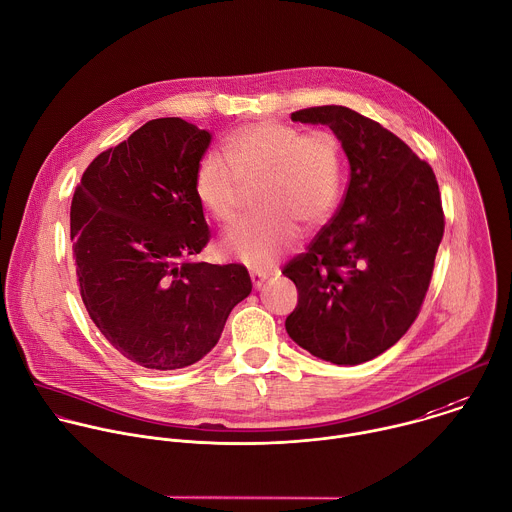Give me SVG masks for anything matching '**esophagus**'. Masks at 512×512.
I'll return each instance as SVG.
<instances>
[{"instance_id": "1", "label": "esophagus", "mask_w": 512, "mask_h": 512, "mask_svg": "<svg viewBox=\"0 0 512 512\" xmlns=\"http://www.w3.org/2000/svg\"><path fill=\"white\" fill-rule=\"evenodd\" d=\"M269 275L267 273H261V271H251V281H253V287L255 289H261L265 283H267Z\"/></svg>"}]
</instances>
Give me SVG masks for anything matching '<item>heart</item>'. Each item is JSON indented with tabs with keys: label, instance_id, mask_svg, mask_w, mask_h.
Segmentation results:
<instances>
[{
	"label": "heart",
	"instance_id": "obj_1",
	"mask_svg": "<svg viewBox=\"0 0 512 512\" xmlns=\"http://www.w3.org/2000/svg\"><path fill=\"white\" fill-rule=\"evenodd\" d=\"M225 158L207 152L193 179L201 207L219 223L237 217L239 183H251L253 217L223 239L227 255L251 267H269L297 239V225L315 229L337 207L344 179V156L329 132L303 134L299 128L257 120L223 140Z\"/></svg>",
	"mask_w": 512,
	"mask_h": 512
}]
</instances>
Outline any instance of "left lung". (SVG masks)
Wrapping results in <instances>:
<instances>
[{
	"label": "left lung",
	"mask_w": 512,
	"mask_h": 512,
	"mask_svg": "<svg viewBox=\"0 0 512 512\" xmlns=\"http://www.w3.org/2000/svg\"><path fill=\"white\" fill-rule=\"evenodd\" d=\"M293 122L325 124L350 160L335 217L283 269L299 293L285 329L311 356L358 366L392 348L420 313L444 213L434 170L382 124L346 106Z\"/></svg>",
	"instance_id": "8db88e82"
}]
</instances>
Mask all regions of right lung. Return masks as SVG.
<instances>
[{
    "mask_svg": "<svg viewBox=\"0 0 512 512\" xmlns=\"http://www.w3.org/2000/svg\"><path fill=\"white\" fill-rule=\"evenodd\" d=\"M211 132L156 118L84 170L70 209L80 295L108 342L146 370H179L219 342L251 293L243 265L193 261L209 243L195 168Z\"/></svg>",
    "mask_w": 512,
    "mask_h": 512,
    "instance_id": "add662e5",
    "label": "right lung"
}]
</instances>
